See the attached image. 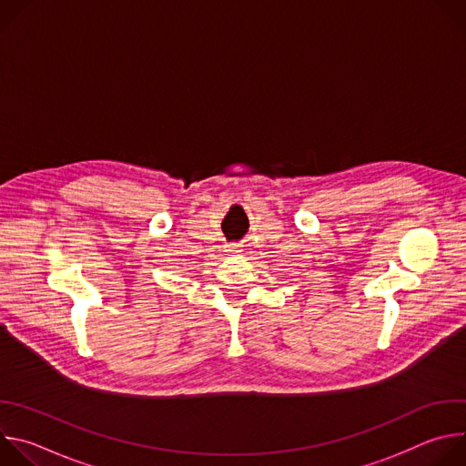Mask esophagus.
<instances>
[{"label": "esophagus", "instance_id": "obj_1", "mask_svg": "<svg viewBox=\"0 0 466 466\" xmlns=\"http://www.w3.org/2000/svg\"><path fill=\"white\" fill-rule=\"evenodd\" d=\"M227 252H230V254H234V252H239V245H228Z\"/></svg>", "mask_w": 466, "mask_h": 466}]
</instances>
